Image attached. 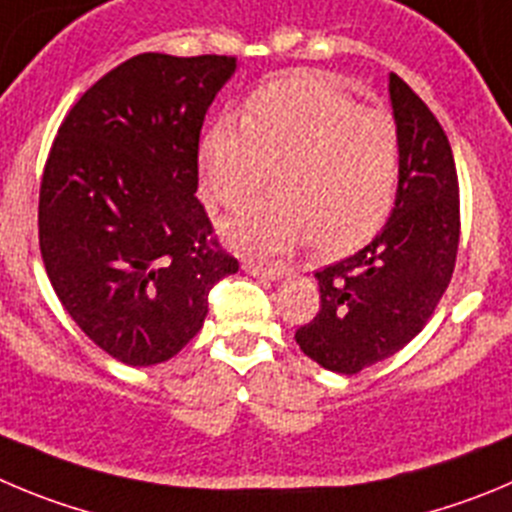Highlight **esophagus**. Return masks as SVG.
I'll return each mask as SVG.
<instances>
[{"label":"esophagus","instance_id":"1","mask_svg":"<svg viewBox=\"0 0 512 512\" xmlns=\"http://www.w3.org/2000/svg\"><path fill=\"white\" fill-rule=\"evenodd\" d=\"M242 270L250 272V275H255V278H267V280H280L285 275V267L262 265V262H255V260L242 262Z\"/></svg>","mask_w":512,"mask_h":512}]
</instances>
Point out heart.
<instances>
[{
	"label": "heart",
	"instance_id": "obj_1",
	"mask_svg": "<svg viewBox=\"0 0 512 512\" xmlns=\"http://www.w3.org/2000/svg\"><path fill=\"white\" fill-rule=\"evenodd\" d=\"M199 169L222 207L245 204L272 171L278 189L224 222V237L240 252L272 255L310 240L321 255H341L389 217L401 136L389 111L361 105L321 75L293 73L257 88L245 116L212 118Z\"/></svg>",
	"mask_w": 512,
	"mask_h": 512
}]
</instances>
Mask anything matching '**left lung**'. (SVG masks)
Instances as JSON below:
<instances>
[{"instance_id":"obj_1","label":"left lung","mask_w":512,"mask_h":512,"mask_svg":"<svg viewBox=\"0 0 512 512\" xmlns=\"http://www.w3.org/2000/svg\"><path fill=\"white\" fill-rule=\"evenodd\" d=\"M389 93L401 136L391 217L364 250L315 272L321 308L295 331L300 351L336 374H358L407 346L455 272L460 181L452 146L427 103L396 73Z\"/></svg>"}]
</instances>
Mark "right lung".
<instances>
[{
  "instance_id": "right-lung-1",
  "label": "right lung",
  "mask_w": 512,
  "mask_h": 512,
  "mask_svg": "<svg viewBox=\"0 0 512 512\" xmlns=\"http://www.w3.org/2000/svg\"><path fill=\"white\" fill-rule=\"evenodd\" d=\"M232 55L143 52L90 85L40 184V252L62 308L128 366L197 336L209 290L240 270L197 194L199 133Z\"/></svg>"
}]
</instances>
